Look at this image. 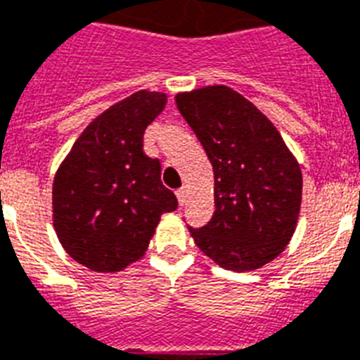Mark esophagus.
Masks as SVG:
<instances>
[{
    "instance_id": "esophagus-1",
    "label": "esophagus",
    "mask_w": 360,
    "mask_h": 360,
    "mask_svg": "<svg viewBox=\"0 0 360 360\" xmlns=\"http://www.w3.org/2000/svg\"><path fill=\"white\" fill-rule=\"evenodd\" d=\"M175 194H177V200H179V203L183 205V203L186 202V196H188V188H186V186H181Z\"/></svg>"
}]
</instances>
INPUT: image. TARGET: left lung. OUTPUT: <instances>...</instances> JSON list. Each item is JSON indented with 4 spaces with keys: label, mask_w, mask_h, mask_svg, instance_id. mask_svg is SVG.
Returning <instances> with one entry per match:
<instances>
[{
    "label": "left lung",
    "mask_w": 360,
    "mask_h": 360,
    "mask_svg": "<svg viewBox=\"0 0 360 360\" xmlns=\"http://www.w3.org/2000/svg\"><path fill=\"white\" fill-rule=\"evenodd\" d=\"M175 103L207 153L214 213L191 231L196 246L228 271H256L284 252L302 200L297 158L267 115L228 86L177 93Z\"/></svg>",
    "instance_id": "left-lung-1"
}]
</instances>
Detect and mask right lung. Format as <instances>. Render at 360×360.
<instances>
[{
    "mask_svg": "<svg viewBox=\"0 0 360 360\" xmlns=\"http://www.w3.org/2000/svg\"><path fill=\"white\" fill-rule=\"evenodd\" d=\"M166 93L141 91L112 104L78 136L52 186L53 230L67 254L97 273H117L146 254L177 198L160 181L143 132Z\"/></svg>",
    "mask_w": 360,
    "mask_h": 360,
    "instance_id": "add662e5",
    "label": "right lung"
}]
</instances>
